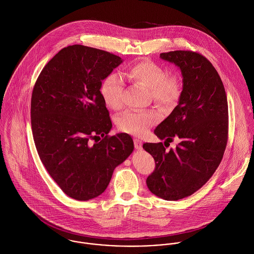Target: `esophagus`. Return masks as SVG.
<instances>
[{
	"mask_svg": "<svg viewBox=\"0 0 254 254\" xmlns=\"http://www.w3.org/2000/svg\"><path fill=\"white\" fill-rule=\"evenodd\" d=\"M134 145H135V148L140 149V148H142L143 142L141 140H139V139H134Z\"/></svg>",
	"mask_w": 254,
	"mask_h": 254,
	"instance_id": "1",
	"label": "esophagus"
}]
</instances>
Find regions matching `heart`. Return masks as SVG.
<instances>
[{
    "instance_id": "heart-1",
    "label": "heart",
    "mask_w": 254,
    "mask_h": 254,
    "mask_svg": "<svg viewBox=\"0 0 254 254\" xmlns=\"http://www.w3.org/2000/svg\"><path fill=\"white\" fill-rule=\"evenodd\" d=\"M129 80L140 83L148 88L150 99L161 109H172L178 103L182 94V80L177 74H167L159 64L149 61L140 60L131 64L123 72ZM124 83L115 73L109 74L102 82L100 93L104 103L114 110L123 106ZM160 119L154 109L126 110L116 119L118 129L124 133L143 136Z\"/></svg>"
}]
</instances>
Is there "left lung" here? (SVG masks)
Segmentation results:
<instances>
[{"label":"left lung","mask_w":254,"mask_h":254,"mask_svg":"<svg viewBox=\"0 0 254 254\" xmlns=\"http://www.w3.org/2000/svg\"><path fill=\"white\" fill-rule=\"evenodd\" d=\"M160 58L180 67L183 91L178 106L154 134L164 144L174 138L179 144L169 150L162 143L143 145L155 161L146 185L155 195L178 200L199 190L216 171L228 141V103L219 74L201 54L173 51Z\"/></svg>","instance_id":"1"}]
</instances>
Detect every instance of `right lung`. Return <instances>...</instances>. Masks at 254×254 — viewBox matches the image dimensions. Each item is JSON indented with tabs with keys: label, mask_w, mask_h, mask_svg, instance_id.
Instances as JSON below:
<instances>
[{
	"label": "right lung",
	"mask_w": 254,
	"mask_h": 254,
	"mask_svg": "<svg viewBox=\"0 0 254 254\" xmlns=\"http://www.w3.org/2000/svg\"><path fill=\"white\" fill-rule=\"evenodd\" d=\"M121 63L103 50L68 46L45 65L33 88L38 154L54 181L77 200L103 193L114 168L134 149L130 135L109 136L112 123L100 93L102 81Z\"/></svg>",
	"instance_id": "right-lung-1"
}]
</instances>
